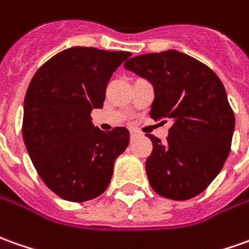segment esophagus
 <instances>
[{"instance_id": "esophagus-1", "label": "esophagus", "mask_w": 249, "mask_h": 249, "mask_svg": "<svg viewBox=\"0 0 249 249\" xmlns=\"http://www.w3.org/2000/svg\"><path fill=\"white\" fill-rule=\"evenodd\" d=\"M136 135H138V132H136V131H131V136H132V138H133V136H136Z\"/></svg>"}]
</instances>
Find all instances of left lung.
I'll return each instance as SVG.
<instances>
[{
  "mask_svg": "<svg viewBox=\"0 0 249 249\" xmlns=\"http://www.w3.org/2000/svg\"><path fill=\"white\" fill-rule=\"evenodd\" d=\"M124 67L154 86L150 117L173 121L166 143L147 135L153 142L146 160L150 185L173 200L202 194L231 153L234 113L222 82L207 65L177 50L142 54Z\"/></svg>",
  "mask_w": 249,
  "mask_h": 249,
  "instance_id": "obj_1",
  "label": "left lung"
}]
</instances>
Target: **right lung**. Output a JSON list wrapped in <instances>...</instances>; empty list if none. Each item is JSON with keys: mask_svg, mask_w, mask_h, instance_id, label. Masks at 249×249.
<instances>
[{"mask_svg": "<svg viewBox=\"0 0 249 249\" xmlns=\"http://www.w3.org/2000/svg\"><path fill=\"white\" fill-rule=\"evenodd\" d=\"M129 52L71 47L36 71L27 89L23 139L42 181L69 202H86L103 194L114 160L129 143V132H109L92 124L113 72Z\"/></svg>", "mask_w": 249, "mask_h": 249, "instance_id": "add662e5", "label": "right lung"}]
</instances>
